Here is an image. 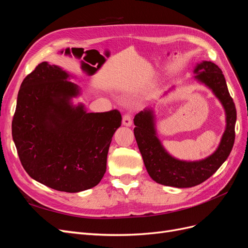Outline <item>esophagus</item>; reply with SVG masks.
I'll use <instances>...</instances> for the list:
<instances>
[{
    "instance_id": "1",
    "label": "esophagus",
    "mask_w": 248,
    "mask_h": 248,
    "mask_svg": "<svg viewBox=\"0 0 248 248\" xmlns=\"http://www.w3.org/2000/svg\"><path fill=\"white\" fill-rule=\"evenodd\" d=\"M122 123H123V125H125V126H131V124H132L131 115H130V114H125V115L123 116Z\"/></svg>"
}]
</instances>
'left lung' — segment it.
I'll return each instance as SVG.
<instances>
[{
	"instance_id": "obj_1",
	"label": "left lung",
	"mask_w": 248,
	"mask_h": 248,
	"mask_svg": "<svg viewBox=\"0 0 248 248\" xmlns=\"http://www.w3.org/2000/svg\"><path fill=\"white\" fill-rule=\"evenodd\" d=\"M199 81L212 90L226 110L227 126L216 151L199 161L179 160L170 156L156 137L153 110L146 108L134 117V137L148 174L155 182L187 188L202 183L227 160L235 141L237 111L221 69L210 61H202L194 68Z\"/></svg>"
}]
</instances>
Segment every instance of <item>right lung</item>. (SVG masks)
<instances>
[{"label": "right lung", "instance_id": "1", "mask_svg": "<svg viewBox=\"0 0 248 248\" xmlns=\"http://www.w3.org/2000/svg\"><path fill=\"white\" fill-rule=\"evenodd\" d=\"M94 70L89 66L87 72ZM69 78L47 62L28 74L17 95L12 138L30 177L52 189L79 192L101 181L122 117L117 109L87 112L82 104L73 106L80 89Z\"/></svg>", "mask_w": 248, "mask_h": 248}]
</instances>
